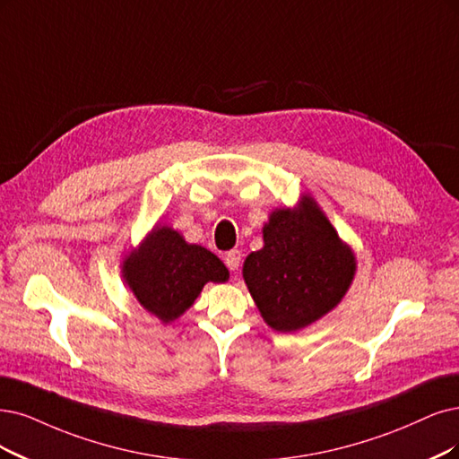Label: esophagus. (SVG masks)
Instances as JSON below:
<instances>
[{
    "label": "esophagus",
    "mask_w": 459,
    "mask_h": 459,
    "mask_svg": "<svg viewBox=\"0 0 459 459\" xmlns=\"http://www.w3.org/2000/svg\"><path fill=\"white\" fill-rule=\"evenodd\" d=\"M240 263H242V253L238 249H232V251H229L227 255H225V264L230 270H238Z\"/></svg>",
    "instance_id": "34e87169"
}]
</instances>
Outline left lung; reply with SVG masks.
Here are the masks:
<instances>
[{"instance_id": "8db88e82", "label": "left lung", "mask_w": 459, "mask_h": 459, "mask_svg": "<svg viewBox=\"0 0 459 459\" xmlns=\"http://www.w3.org/2000/svg\"><path fill=\"white\" fill-rule=\"evenodd\" d=\"M263 238L264 247L244 263V280L270 327L299 331L346 295L355 257L312 198L297 210L273 212Z\"/></svg>"}]
</instances>
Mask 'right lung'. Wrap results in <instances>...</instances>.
I'll return each instance as SVG.
<instances>
[{
	"mask_svg": "<svg viewBox=\"0 0 459 459\" xmlns=\"http://www.w3.org/2000/svg\"><path fill=\"white\" fill-rule=\"evenodd\" d=\"M123 274L142 307L164 324L193 307L208 281H227L229 270L206 247L186 244L168 227H157L138 253L125 261Z\"/></svg>",
	"mask_w": 459,
	"mask_h": 459,
	"instance_id": "add662e5",
	"label": "right lung"
}]
</instances>
